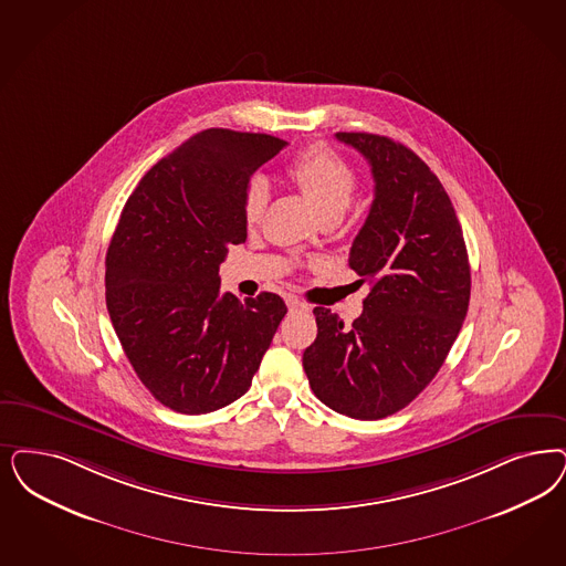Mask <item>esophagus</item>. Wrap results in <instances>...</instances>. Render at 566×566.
<instances>
[{"mask_svg":"<svg viewBox=\"0 0 566 566\" xmlns=\"http://www.w3.org/2000/svg\"><path fill=\"white\" fill-rule=\"evenodd\" d=\"M286 305H289L291 312H307V305L301 303L296 296H289V298H286Z\"/></svg>","mask_w":566,"mask_h":566,"instance_id":"esophagus-1","label":"esophagus"}]
</instances>
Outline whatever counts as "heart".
I'll return each mask as SVG.
<instances>
[{
  "label": "heart",
  "instance_id": "heart-1",
  "mask_svg": "<svg viewBox=\"0 0 566 566\" xmlns=\"http://www.w3.org/2000/svg\"><path fill=\"white\" fill-rule=\"evenodd\" d=\"M294 186L310 198L317 214L324 219H340L357 192V174L352 165L328 146H312L294 158L286 169ZM268 184L254 177L249 184L242 211L249 226H256L268 207Z\"/></svg>",
  "mask_w": 566,
  "mask_h": 566
}]
</instances>
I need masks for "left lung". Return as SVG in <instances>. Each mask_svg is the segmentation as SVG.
<instances>
[{
  "label": "left lung",
  "mask_w": 566,
  "mask_h": 566,
  "mask_svg": "<svg viewBox=\"0 0 566 566\" xmlns=\"http://www.w3.org/2000/svg\"><path fill=\"white\" fill-rule=\"evenodd\" d=\"M370 163L374 202L353 240L349 268L370 282L347 328L315 307L303 353L315 397L357 420L403 410L443 366L470 301L462 226L439 177L408 146L374 134H336Z\"/></svg>",
  "instance_id": "obj_1"
}]
</instances>
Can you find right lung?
I'll return each mask as SVG.
<instances>
[{
    "label": "right lung",
    "instance_id": "add662e5",
    "mask_svg": "<svg viewBox=\"0 0 566 566\" xmlns=\"http://www.w3.org/2000/svg\"><path fill=\"white\" fill-rule=\"evenodd\" d=\"M286 146L268 134L207 129L139 179L106 253V307L142 385L179 413L242 397L286 315L273 293L219 294V265L247 240L254 171Z\"/></svg>",
    "mask_w": 566,
    "mask_h": 566
}]
</instances>
